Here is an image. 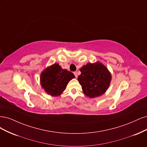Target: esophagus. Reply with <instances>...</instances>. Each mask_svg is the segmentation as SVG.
I'll list each match as a JSON object with an SVG mask.
<instances>
[{
    "mask_svg": "<svg viewBox=\"0 0 147 147\" xmlns=\"http://www.w3.org/2000/svg\"><path fill=\"white\" fill-rule=\"evenodd\" d=\"M74 74L75 75V77L77 78H78V73H77V72H74Z\"/></svg>",
    "mask_w": 147,
    "mask_h": 147,
    "instance_id": "esophagus-1",
    "label": "esophagus"
}]
</instances>
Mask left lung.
<instances>
[{
    "label": "left lung",
    "mask_w": 147,
    "mask_h": 147,
    "mask_svg": "<svg viewBox=\"0 0 147 147\" xmlns=\"http://www.w3.org/2000/svg\"><path fill=\"white\" fill-rule=\"evenodd\" d=\"M81 72L78 81L84 93L93 98L102 95L109 86L112 76L109 71L101 63H88L80 68Z\"/></svg>",
    "instance_id": "1"
}]
</instances>
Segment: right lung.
<instances>
[{"mask_svg":"<svg viewBox=\"0 0 147 147\" xmlns=\"http://www.w3.org/2000/svg\"><path fill=\"white\" fill-rule=\"evenodd\" d=\"M75 76L69 71L61 68L58 63L46 68L40 75V83L45 91L52 96H58L63 92L67 84Z\"/></svg>","mask_w":147,"mask_h":147,"instance_id":"obj_1","label":"right lung"}]
</instances>
